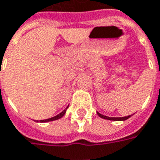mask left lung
Listing matches in <instances>:
<instances>
[{
  "instance_id": "obj_1",
  "label": "left lung",
  "mask_w": 160,
  "mask_h": 160,
  "mask_svg": "<svg viewBox=\"0 0 160 160\" xmlns=\"http://www.w3.org/2000/svg\"><path fill=\"white\" fill-rule=\"evenodd\" d=\"M97 113L99 117L106 119V120H110V121H125V120H127L131 116V115H128V116H125V117H108V116H106V115H103L99 112H97Z\"/></svg>"
}]
</instances>
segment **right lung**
<instances>
[{
	"label": "right lung",
	"mask_w": 160,
	"mask_h": 160,
	"mask_svg": "<svg viewBox=\"0 0 160 160\" xmlns=\"http://www.w3.org/2000/svg\"><path fill=\"white\" fill-rule=\"evenodd\" d=\"M68 108L65 109V110H63L62 112H61V113H59L57 114L56 116H54V117L52 118H49V119H47V120H42V121H40V122H52V121H55V120H58V119H61V118L62 117L63 115L65 114V112L67 111Z\"/></svg>",
	"instance_id": "obj_1"
}]
</instances>
